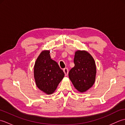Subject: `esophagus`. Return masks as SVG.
<instances>
[{
	"mask_svg": "<svg viewBox=\"0 0 125 125\" xmlns=\"http://www.w3.org/2000/svg\"><path fill=\"white\" fill-rule=\"evenodd\" d=\"M63 71H64V73L65 74V76H67L68 73H69V70L67 68H64V69H63Z\"/></svg>",
	"mask_w": 125,
	"mask_h": 125,
	"instance_id": "34e87169",
	"label": "esophagus"
}]
</instances>
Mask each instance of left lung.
<instances>
[{
	"label": "left lung",
	"instance_id": "1",
	"mask_svg": "<svg viewBox=\"0 0 125 125\" xmlns=\"http://www.w3.org/2000/svg\"><path fill=\"white\" fill-rule=\"evenodd\" d=\"M75 67L69 73V77L74 87L80 92L86 91L94 84L96 66L94 58L85 50L75 52Z\"/></svg>",
	"mask_w": 125,
	"mask_h": 125
}]
</instances>
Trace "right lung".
Instances as JSON below:
<instances>
[{
	"mask_svg": "<svg viewBox=\"0 0 125 125\" xmlns=\"http://www.w3.org/2000/svg\"><path fill=\"white\" fill-rule=\"evenodd\" d=\"M34 76L38 88L47 94H51L64 77V73L50 57L49 50H43L36 60Z\"/></svg>",
	"mask_w": 125,
	"mask_h": 125,
	"instance_id": "add662e5",
	"label": "right lung"
}]
</instances>
